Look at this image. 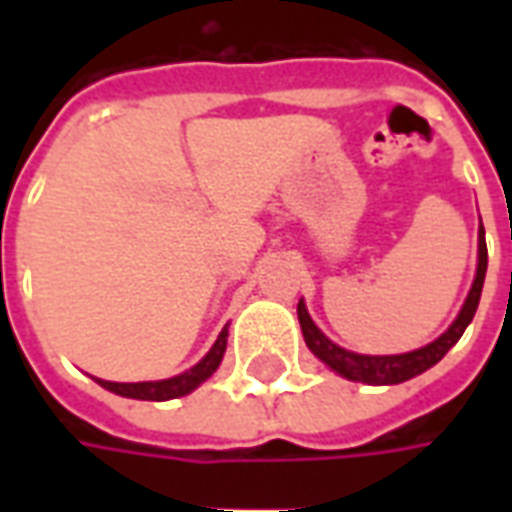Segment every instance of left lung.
I'll list each match as a JSON object with an SVG mask.
<instances>
[{
  "label": "left lung",
  "instance_id": "8db88e82",
  "mask_svg": "<svg viewBox=\"0 0 512 512\" xmlns=\"http://www.w3.org/2000/svg\"><path fill=\"white\" fill-rule=\"evenodd\" d=\"M485 268H488V249H485V230L480 222V233H477V274H474L472 290L463 301L458 318L450 323V329L439 334L433 343L422 345L417 351H408V354H392V356H367V354H354V351H345L337 343H332L326 334L315 326V321L307 312L304 299L299 301V323L301 334H304V343L310 348L312 354L321 359L323 365L334 370L337 376L348 378V381H362V384L373 386H386V384H403L408 378L425 373L430 367L439 362L441 356L450 351L452 345L461 340V334L466 332V326L472 323L477 304H480V293H483L485 282Z\"/></svg>",
  "mask_w": 512,
  "mask_h": 512
}]
</instances>
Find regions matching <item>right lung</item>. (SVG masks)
<instances>
[{
	"label": "right lung",
	"mask_w": 512,
	"mask_h": 512,
	"mask_svg": "<svg viewBox=\"0 0 512 512\" xmlns=\"http://www.w3.org/2000/svg\"><path fill=\"white\" fill-rule=\"evenodd\" d=\"M224 351H227V326H224L219 337H216V343L211 345V351L202 356L200 362L194 367H189L186 373H180V376L164 378V381H136V384H117V381H104V378H95L98 384L109 389V392H115L120 397H134V400H172V397H183L194 392L202 381H208V378L219 370L224 359Z\"/></svg>",
	"instance_id": "1"
}]
</instances>
